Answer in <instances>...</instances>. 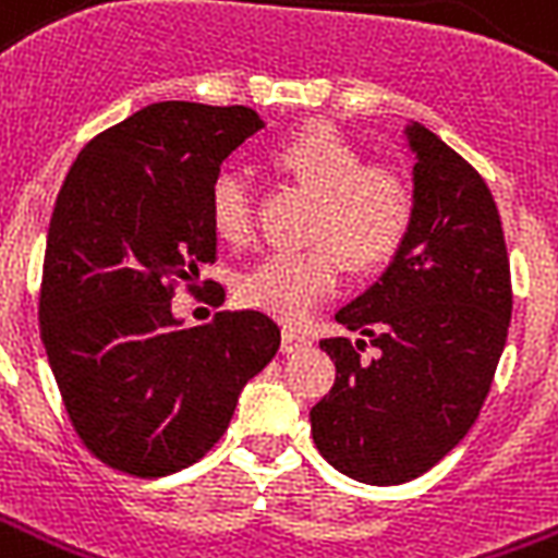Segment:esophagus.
I'll list each match as a JSON object with an SVG mask.
<instances>
[{
	"label": "esophagus",
	"mask_w": 558,
	"mask_h": 558,
	"mask_svg": "<svg viewBox=\"0 0 558 558\" xmlns=\"http://www.w3.org/2000/svg\"><path fill=\"white\" fill-rule=\"evenodd\" d=\"M280 348L283 354H295V351H304L310 348V336L295 330V327H283V339H280Z\"/></svg>",
	"instance_id": "esophagus-1"
}]
</instances>
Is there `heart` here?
I'll use <instances>...</instances> for the list:
<instances>
[{"mask_svg":"<svg viewBox=\"0 0 558 558\" xmlns=\"http://www.w3.org/2000/svg\"><path fill=\"white\" fill-rule=\"evenodd\" d=\"M271 166L316 195L307 248L269 251L240 275L242 304L301 322L336 289L345 262L356 271L377 269L392 257L412 222V193L389 166H363V151L327 125H304L269 151ZM216 236L240 245L254 228L248 181L222 169L207 190Z\"/></svg>","mask_w":558,"mask_h":558,"instance_id":"obj_1","label":"heart"}]
</instances>
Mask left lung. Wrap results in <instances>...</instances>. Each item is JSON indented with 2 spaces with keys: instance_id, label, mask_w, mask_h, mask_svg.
I'll return each mask as SVG.
<instances>
[{
  "instance_id": "obj_1",
  "label": "left lung",
  "mask_w": 558,
  "mask_h": 558,
  "mask_svg": "<svg viewBox=\"0 0 558 558\" xmlns=\"http://www.w3.org/2000/svg\"><path fill=\"white\" fill-rule=\"evenodd\" d=\"M412 222L372 287L336 313L356 330L325 339L330 395L310 410L313 441L345 477L398 486L465 439L492 389L512 318L497 204L477 169L418 122L403 125ZM365 335L378 354L360 361Z\"/></svg>"
}]
</instances>
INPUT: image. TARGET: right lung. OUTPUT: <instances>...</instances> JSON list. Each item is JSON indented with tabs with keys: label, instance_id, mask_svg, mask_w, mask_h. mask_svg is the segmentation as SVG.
I'll return each instance as SVG.
<instances>
[{
	"label": "right lung",
	"instance_id": "1",
	"mask_svg": "<svg viewBox=\"0 0 558 558\" xmlns=\"http://www.w3.org/2000/svg\"><path fill=\"white\" fill-rule=\"evenodd\" d=\"M263 128L251 108L155 101L90 140L54 202L40 333L81 441L105 465L166 477L219 441L242 386L271 363L266 313L186 327L175 283L216 260L207 190Z\"/></svg>",
	"mask_w": 558,
	"mask_h": 558
}]
</instances>
